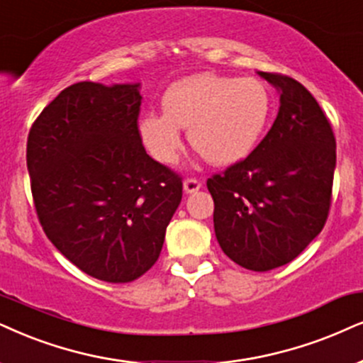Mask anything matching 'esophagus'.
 Segmentation results:
<instances>
[{
	"instance_id": "esophagus-1",
	"label": "esophagus",
	"mask_w": 363,
	"mask_h": 363,
	"mask_svg": "<svg viewBox=\"0 0 363 363\" xmlns=\"http://www.w3.org/2000/svg\"><path fill=\"white\" fill-rule=\"evenodd\" d=\"M201 186H203L201 184V181H197L194 177H189L184 181V192L186 194H194V192L201 189Z\"/></svg>"
}]
</instances>
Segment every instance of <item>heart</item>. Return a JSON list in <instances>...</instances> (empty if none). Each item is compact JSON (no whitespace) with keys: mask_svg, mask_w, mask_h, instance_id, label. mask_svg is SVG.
I'll return each instance as SVG.
<instances>
[{"mask_svg":"<svg viewBox=\"0 0 363 363\" xmlns=\"http://www.w3.org/2000/svg\"><path fill=\"white\" fill-rule=\"evenodd\" d=\"M164 113L150 112L139 122L142 142L159 162L174 166L182 150L181 128L214 166L245 160L263 139L273 113V97L258 79L211 73L187 77L169 86Z\"/></svg>","mask_w":363,"mask_h":363,"instance_id":"heart-1","label":"heart"}]
</instances>
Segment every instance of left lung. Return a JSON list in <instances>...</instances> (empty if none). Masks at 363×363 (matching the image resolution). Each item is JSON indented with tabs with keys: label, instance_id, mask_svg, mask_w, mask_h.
I'll use <instances>...</instances> for the list:
<instances>
[{
	"label": "left lung",
	"instance_id": "8db88e82",
	"mask_svg": "<svg viewBox=\"0 0 363 363\" xmlns=\"http://www.w3.org/2000/svg\"><path fill=\"white\" fill-rule=\"evenodd\" d=\"M279 94L273 127L245 160L208 179L219 246L236 264L269 272L290 263L328 218L337 144L300 82L258 72Z\"/></svg>",
	"mask_w": 363,
	"mask_h": 363
}]
</instances>
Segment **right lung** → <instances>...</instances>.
I'll use <instances>...</instances> for the list:
<instances>
[{"instance_id": "add662e5", "label": "right lung", "mask_w": 363, "mask_h": 363, "mask_svg": "<svg viewBox=\"0 0 363 363\" xmlns=\"http://www.w3.org/2000/svg\"><path fill=\"white\" fill-rule=\"evenodd\" d=\"M140 84L67 86L36 118L26 144L36 214L53 246L108 283L157 261L182 199L176 172L145 152Z\"/></svg>"}]
</instances>
